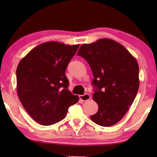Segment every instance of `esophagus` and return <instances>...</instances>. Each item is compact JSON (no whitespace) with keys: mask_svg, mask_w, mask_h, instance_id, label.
<instances>
[{"mask_svg":"<svg viewBox=\"0 0 157 157\" xmlns=\"http://www.w3.org/2000/svg\"><path fill=\"white\" fill-rule=\"evenodd\" d=\"M91 96L90 94H85L84 95H80L79 96V99L82 100V101H88V100L90 99Z\"/></svg>","mask_w":157,"mask_h":157,"instance_id":"esophagus-1","label":"esophagus"}]
</instances>
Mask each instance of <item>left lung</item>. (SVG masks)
Here are the masks:
<instances>
[{
  "label": "left lung",
  "mask_w": 157,
  "mask_h": 157,
  "mask_svg": "<svg viewBox=\"0 0 157 157\" xmlns=\"http://www.w3.org/2000/svg\"><path fill=\"white\" fill-rule=\"evenodd\" d=\"M78 55L84 58L94 76L92 98L98 112L90 116L96 124L109 127L121 120L132 105L139 88V66L134 56L113 40L101 38L82 44Z\"/></svg>",
  "instance_id": "8db88e82"
}]
</instances>
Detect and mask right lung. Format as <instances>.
Returning a JSON list of instances; mask_svg holds the SVG:
<instances>
[{"mask_svg":"<svg viewBox=\"0 0 157 157\" xmlns=\"http://www.w3.org/2000/svg\"><path fill=\"white\" fill-rule=\"evenodd\" d=\"M79 45L51 41L29 51L16 71L17 92L31 117L42 125H51L65 117L79 96L69 91L65 70Z\"/></svg>","mask_w":157,"mask_h":157,"instance_id":"right-lung-1","label":"right lung"}]
</instances>
